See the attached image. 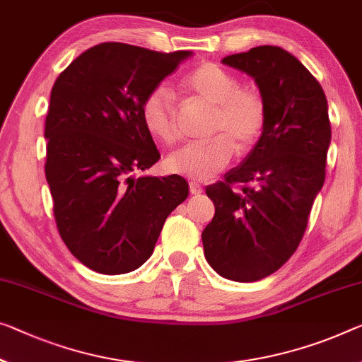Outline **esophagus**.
Instances as JSON below:
<instances>
[{
	"mask_svg": "<svg viewBox=\"0 0 362 362\" xmlns=\"http://www.w3.org/2000/svg\"><path fill=\"white\" fill-rule=\"evenodd\" d=\"M189 192H191L192 196H196V194H200V192H202V186H200L199 182H194V181H191V182H189Z\"/></svg>",
	"mask_w": 362,
	"mask_h": 362,
	"instance_id": "1",
	"label": "esophagus"
}]
</instances>
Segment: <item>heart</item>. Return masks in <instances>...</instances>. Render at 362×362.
I'll list each match as a JSON object with an SVG mask.
<instances>
[{
	"label": "heart",
	"instance_id": "1",
	"mask_svg": "<svg viewBox=\"0 0 362 362\" xmlns=\"http://www.w3.org/2000/svg\"><path fill=\"white\" fill-rule=\"evenodd\" d=\"M181 87L200 103L214 108L209 142L176 150L166 158V170L196 181H209L230 165L235 150L247 153L262 136L267 110L254 88L239 87V81L220 66L205 63L182 77ZM142 123L157 141L173 146L180 139L175 102L165 86L148 92L142 103Z\"/></svg>",
	"mask_w": 362,
	"mask_h": 362
}]
</instances>
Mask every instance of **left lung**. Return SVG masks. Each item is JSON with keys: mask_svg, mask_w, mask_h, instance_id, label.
Segmentation results:
<instances>
[{"mask_svg": "<svg viewBox=\"0 0 362 362\" xmlns=\"http://www.w3.org/2000/svg\"><path fill=\"white\" fill-rule=\"evenodd\" d=\"M221 63L252 77L267 121L246 158L223 181L205 187L215 215L202 244L216 274L249 283L276 272L301 243L325 181L329 107L315 77L280 47H255ZM233 184H241L242 191Z\"/></svg>", "mask_w": 362, "mask_h": 362, "instance_id": "8db88e82", "label": "left lung"}]
</instances>
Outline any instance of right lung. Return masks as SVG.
Here are the masks:
<instances>
[{"instance_id":"add662e5","label":"right lung","mask_w":362,"mask_h":362,"mask_svg":"<svg viewBox=\"0 0 362 362\" xmlns=\"http://www.w3.org/2000/svg\"><path fill=\"white\" fill-rule=\"evenodd\" d=\"M191 54L100 43L54 82L45 176L61 239L93 272L139 269L152 255L166 216L187 197L185 177L134 173L160 158L142 123L144 100Z\"/></svg>"}]
</instances>
